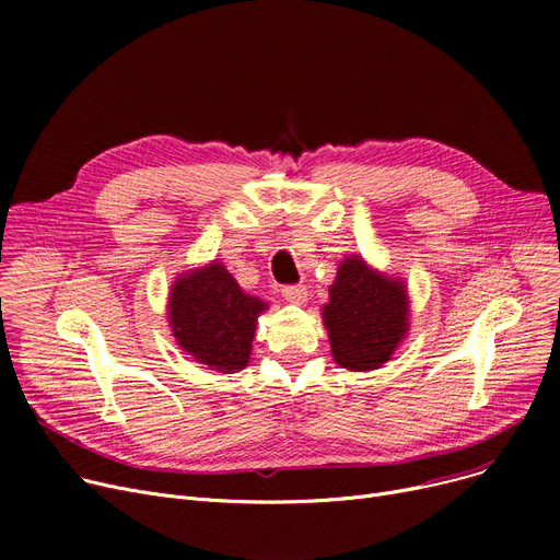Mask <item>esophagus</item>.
Returning a JSON list of instances; mask_svg holds the SVG:
<instances>
[{"label": "esophagus", "instance_id": "1", "mask_svg": "<svg viewBox=\"0 0 560 560\" xmlns=\"http://www.w3.org/2000/svg\"><path fill=\"white\" fill-rule=\"evenodd\" d=\"M281 295L290 304H304L308 300V290L306 285H283Z\"/></svg>", "mask_w": 560, "mask_h": 560}]
</instances>
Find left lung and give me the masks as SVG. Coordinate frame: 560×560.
<instances>
[{"mask_svg":"<svg viewBox=\"0 0 560 560\" xmlns=\"http://www.w3.org/2000/svg\"><path fill=\"white\" fill-rule=\"evenodd\" d=\"M322 315L336 363L357 372L376 370L406 334V288L372 272L361 258H347L340 262Z\"/></svg>","mask_w":560,"mask_h":560,"instance_id":"8db88e82","label":"left lung"}]
</instances>
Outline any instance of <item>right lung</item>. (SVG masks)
Listing matches in <instances>:
<instances>
[{
  "instance_id": "1",
  "label": "right lung",
  "mask_w": 560,
  "mask_h": 560,
  "mask_svg": "<svg viewBox=\"0 0 560 560\" xmlns=\"http://www.w3.org/2000/svg\"><path fill=\"white\" fill-rule=\"evenodd\" d=\"M265 302L247 295L224 270L209 268L176 279L170 292V325L176 342L218 372H238L249 363L256 317Z\"/></svg>"
}]
</instances>
